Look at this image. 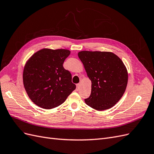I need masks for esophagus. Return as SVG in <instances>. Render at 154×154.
Segmentation results:
<instances>
[{
    "mask_svg": "<svg viewBox=\"0 0 154 154\" xmlns=\"http://www.w3.org/2000/svg\"><path fill=\"white\" fill-rule=\"evenodd\" d=\"M80 83H78V84H76V89H77V91L79 90V88H80Z\"/></svg>",
    "mask_w": 154,
    "mask_h": 154,
    "instance_id": "esophagus-1",
    "label": "esophagus"
}]
</instances>
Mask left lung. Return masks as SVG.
Wrapping results in <instances>:
<instances>
[{
  "mask_svg": "<svg viewBox=\"0 0 154 154\" xmlns=\"http://www.w3.org/2000/svg\"><path fill=\"white\" fill-rule=\"evenodd\" d=\"M78 55L92 82L85 103L97 110L112 108L122 98L128 83V72L122 60L105 51H82Z\"/></svg>",
  "mask_w": 154,
  "mask_h": 154,
  "instance_id": "left-lung-1",
  "label": "left lung"
}]
</instances>
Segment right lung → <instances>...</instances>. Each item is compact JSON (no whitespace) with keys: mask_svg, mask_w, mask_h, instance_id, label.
<instances>
[{"mask_svg":"<svg viewBox=\"0 0 154 154\" xmlns=\"http://www.w3.org/2000/svg\"><path fill=\"white\" fill-rule=\"evenodd\" d=\"M67 49H42L27 60L23 83L31 100L41 108L58 106L76 88L71 74L63 63L70 54Z\"/></svg>","mask_w":154,"mask_h":154,"instance_id":"right-lung-1","label":"right lung"}]
</instances>
